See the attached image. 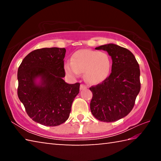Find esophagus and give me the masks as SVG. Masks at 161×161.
Here are the masks:
<instances>
[{"instance_id":"esophagus-1","label":"esophagus","mask_w":161,"mask_h":161,"mask_svg":"<svg viewBox=\"0 0 161 161\" xmlns=\"http://www.w3.org/2000/svg\"><path fill=\"white\" fill-rule=\"evenodd\" d=\"M87 86L85 85V84H80V89H86Z\"/></svg>"}]
</instances>
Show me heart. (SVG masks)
Segmentation results:
<instances>
[{
  "instance_id": "1",
  "label": "heart",
  "mask_w": 161,
  "mask_h": 161,
  "mask_svg": "<svg viewBox=\"0 0 161 161\" xmlns=\"http://www.w3.org/2000/svg\"><path fill=\"white\" fill-rule=\"evenodd\" d=\"M111 68V61L107 53L91 50H78L72 54L71 63L67 62L64 69L71 77H77L84 73L87 82L97 84L108 77Z\"/></svg>"
}]
</instances>
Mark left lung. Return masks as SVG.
<instances>
[{"mask_svg": "<svg viewBox=\"0 0 161 161\" xmlns=\"http://www.w3.org/2000/svg\"><path fill=\"white\" fill-rule=\"evenodd\" d=\"M107 51L112 59L111 72L102 83L92 86V114L97 119L114 122L124 118L134 107L141 90L140 68L133 53L114 44L96 47Z\"/></svg>", "mask_w": 161, "mask_h": 161, "instance_id": "1", "label": "left lung"}]
</instances>
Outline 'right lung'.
<instances>
[{"mask_svg": "<svg viewBox=\"0 0 161 161\" xmlns=\"http://www.w3.org/2000/svg\"><path fill=\"white\" fill-rule=\"evenodd\" d=\"M65 48L37 49L27 55L18 67V96L34 121L56 126L68 119L80 84H67L64 58ZM42 78V84L35 80Z\"/></svg>", "mask_w": 161, "mask_h": 161, "instance_id": "1", "label": "right lung"}]
</instances>
